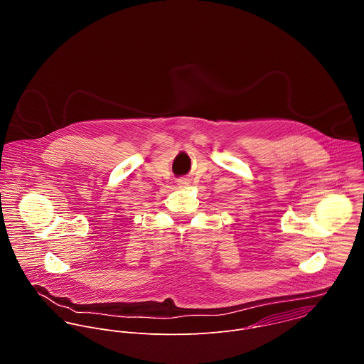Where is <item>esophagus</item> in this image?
<instances>
[{
	"instance_id": "1",
	"label": "esophagus",
	"mask_w": 364,
	"mask_h": 364,
	"mask_svg": "<svg viewBox=\"0 0 364 364\" xmlns=\"http://www.w3.org/2000/svg\"><path fill=\"white\" fill-rule=\"evenodd\" d=\"M178 185H179L181 188L189 186V185H191V179H189V178H181V179H178Z\"/></svg>"
}]
</instances>
